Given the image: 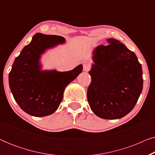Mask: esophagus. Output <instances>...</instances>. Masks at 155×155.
I'll return each mask as SVG.
<instances>
[{"mask_svg":"<svg viewBox=\"0 0 155 155\" xmlns=\"http://www.w3.org/2000/svg\"><path fill=\"white\" fill-rule=\"evenodd\" d=\"M90 69H91V65L90 64V63H84V65H83V70H84V71L87 72V71H90Z\"/></svg>","mask_w":155,"mask_h":155,"instance_id":"obj_1","label":"esophagus"}]
</instances>
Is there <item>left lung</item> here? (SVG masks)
I'll use <instances>...</instances> for the list:
<instances>
[{
	"label": "left lung",
	"instance_id": "1",
	"mask_svg": "<svg viewBox=\"0 0 155 155\" xmlns=\"http://www.w3.org/2000/svg\"><path fill=\"white\" fill-rule=\"evenodd\" d=\"M93 51L87 89L91 109L104 119H118L132 111L143 90V70L136 55L124 44L107 39Z\"/></svg>",
	"mask_w": 155,
	"mask_h": 155
}]
</instances>
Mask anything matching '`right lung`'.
Returning <instances> with one entry per match:
<instances>
[{
  "label": "right lung",
  "instance_id": "1",
  "mask_svg": "<svg viewBox=\"0 0 155 155\" xmlns=\"http://www.w3.org/2000/svg\"><path fill=\"white\" fill-rule=\"evenodd\" d=\"M64 41L61 36L37 33L12 64L9 73L10 90L20 107L29 115L41 117L56 111L66 86L82 71V65L68 72L41 71V54Z\"/></svg>",
  "mask_w": 155,
  "mask_h": 155
}]
</instances>
